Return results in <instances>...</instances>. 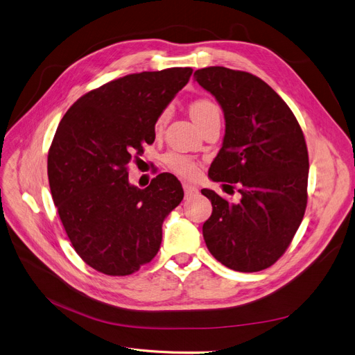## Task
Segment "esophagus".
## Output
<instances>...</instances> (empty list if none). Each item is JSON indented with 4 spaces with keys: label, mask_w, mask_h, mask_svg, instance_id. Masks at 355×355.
<instances>
[{
    "label": "esophagus",
    "mask_w": 355,
    "mask_h": 355,
    "mask_svg": "<svg viewBox=\"0 0 355 355\" xmlns=\"http://www.w3.org/2000/svg\"><path fill=\"white\" fill-rule=\"evenodd\" d=\"M182 189H184V193H186V197H191V196H194V194L198 193L197 187L191 186V184H189V182H184V184H182Z\"/></svg>",
    "instance_id": "obj_1"
}]
</instances>
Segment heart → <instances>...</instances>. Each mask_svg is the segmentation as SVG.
<instances>
[{
  "instance_id": "obj_1",
  "label": "heart",
  "mask_w": 355,
  "mask_h": 355,
  "mask_svg": "<svg viewBox=\"0 0 355 355\" xmlns=\"http://www.w3.org/2000/svg\"><path fill=\"white\" fill-rule=\"evenodd\" d=\"M190 114L197 125L202 128L205 123L209 121L210 119L220 117V110H219V107L216 105L211 100L200 98V100H196L191 103ZM168 116H169L168 110L161 113V116L157 120V132H161L164 129L165 123L168 120ZM165 162L171 171H174L175 174L184 177V178H191L197 174V169H198L197 162L191 157L182 155V153L169 152L165 157Z\"/></svg>"
}]
</instances>
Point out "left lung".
<instances>
[{
	"instance_id": "8db88e82",
	"label": "left lung",
	"mask_w": 355,
	"mask_h": 355,
	"mask_svg": "<svg viewBox=\"0 0 355 355\" xmlns=\"http://www.w3.org/2000/svg\"><path fill=\"white\" fill-rule=\"evenodd\" d=\"M194 78L225 116L223 144L209 177L241 194L230 203L202 190L213 206L203 225L207 250L230 270H266L286 252L306 210L309 155L303 132L284 100L250 72L209 67Z\"/></svg>"
}]
</instances>
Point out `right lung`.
Returning <instances> with one entry per match:
<instances>
[{
    "instance_id": "right-lung-1",
    "label": "right lung",
    "mask_w": 355,
    "mask_h": 355,
    "mask_svg": "<svg viewBox=\"0 0 355 355\" xmlns=\"http://www.w3.org/2000/svg\"><path fill=\"white\" fill-rule=\"evenodd\" d=\"M191 68L130 73L76 100L56 129L48 155L53 203L84 263L129 275L159 251L162 223L184 197L162 173L146 189L129 182L128 165L155 141V123Z\"/></svg>"
}]
</instances>
